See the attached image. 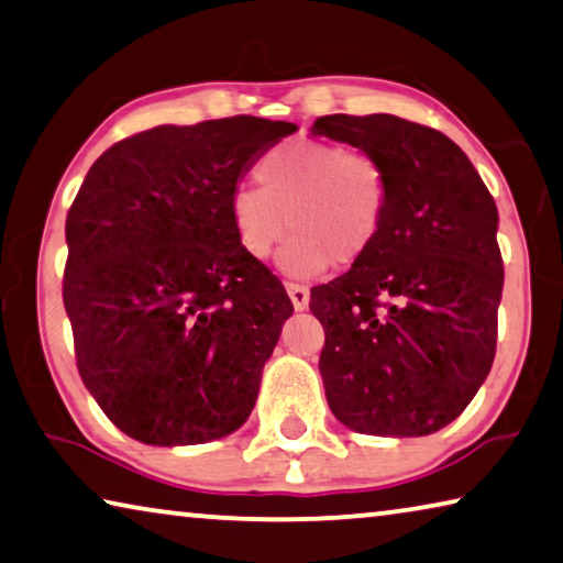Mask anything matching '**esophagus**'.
<instances>
[{
  "label": "esophagus",
  "instance_id": "34e87169",
  "mask_svg": "<svg viewBox=\"0 0 563 563\" xmlns=\"http://www.w3.org/2000/svg\"><path fill=\"white\" fill-rule=\"evenodd\" d=\"M285 290H288V296L292 300V308L296 310L308 308V300H310L308 288H302V285H298V283H285Z\"/></svg>",
  "mask_w": 563,
  "mask_h": 563
}]
</instances>
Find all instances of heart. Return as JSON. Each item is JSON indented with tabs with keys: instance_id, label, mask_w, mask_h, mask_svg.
Segmentation results:
<instances>
[{
	"instance_id": "heart-1",
	"label": "heart",
	"mask_w": 563,
	"mask_h": 563,
	"mask_svg": "<svg viewBox=\"0 0 563 563\" xmlns=\"http://www.w3.org/2000/svg\"><path fill=\"white\" fill-rule=\"evenodd\" d=\"M257 187L230 195L228 218L250 261H267L285 238V273L310 278L335 265L361 263L383 235L394 202L386 163L338 142L290 140L265 153Z\"/></svg>"
}]
</instances>
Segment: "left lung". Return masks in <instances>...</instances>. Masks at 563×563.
Here are the masks:
<instances>
[{
	"mask_svg": "<svg viewBox=\"0 0 563 563\" xmlns=\"http://www.w3.org/2000/svg\"><path fill=\"white\" fill-rule=\"evenodd\" d=\"M316 135L368 150L394 183L380 240L310 288L325 330L328 406L371 435H426L474 400L496 355L504 261L498 210L466 153L396 114H325Z\"/></svg>",
	"mask_w": 563,
	"mask_h": 563,
	"instance_id": "1",
	"label": "left lung"
}]
</instances>
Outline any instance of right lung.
Returning <instances> with one entry per match:
<instances>
[{"mask_svg":"<svg viewBox=\"0 0 563 563\" xmlns=\"http://www.w3.org/2000/svg\"><path fill=\"white\" fill-rule=\"evenodd\" d=\"M292 122L159 124L95 159L67 212L62 300L79 378L130 439L192 445L238 431L292 313L238 247L240 175Z\"/></svg>","mask_w":563,"mask_h":563,"instance_id":"1","label":"right lung"}]
</instances>
